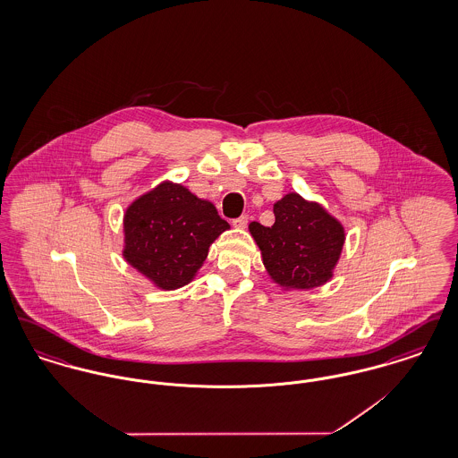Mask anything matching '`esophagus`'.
Returning a JSON list of instances; mask_svg holds the SVG:
<instances>
[{"label": "esophagus", "instance_id": "34e87169", "mask_svg": "<svg viewBox=\"0 0 458 458\" xmlns=\"http://www.w3.org/2000/svg\"><path fill=\"white\" fill-rule=\"evenodd\" d=\"M247 223H249V216H247V215H242L240 218L233 219V221H232V225H233L235 228H245V226H247Z\"/></svg>", "mask_w": 458, "mask_h": 458}]
</instances>
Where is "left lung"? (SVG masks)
Segmentation results:
<instances>
[{
    "label": "left lung",
    "instance_id": "1",
    "mask_svg": "<svg viewBox=\"0 0 458 458\" xmlns=\"http://www.w3.org/2000/svg\"><path fill=\"white\" fill-rule=\"evenodd\" d=\"M273 213V226L249 225L271 280L284 290H309L329 282L345 243L344 225L297 192L282 197Z\"/></svg>",
    "mask_w": 458,
    "mask_h": 458
}]
</instances>
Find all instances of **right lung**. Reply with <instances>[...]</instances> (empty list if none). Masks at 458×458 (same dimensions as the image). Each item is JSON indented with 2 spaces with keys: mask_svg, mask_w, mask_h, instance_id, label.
I'll use <instances>...</instances> for the list:
<instances>
[{
  "mask_svg": "<svg viewBox=\"0 0 458 458\" xmlns=\"http://www.w3.org/2000/svg\"><path fill=\"white\" fill-rule=\"evenodd\" d=\"M230 225L213 202L163 182L125 211L123 258L161 290L191 284L209 247Z\"/></svg>",
  "mask_w": 458,
  "mask_h": 458,
  "instance_id": "add662e5",
  "label": "right lung"
}]
</instances>
